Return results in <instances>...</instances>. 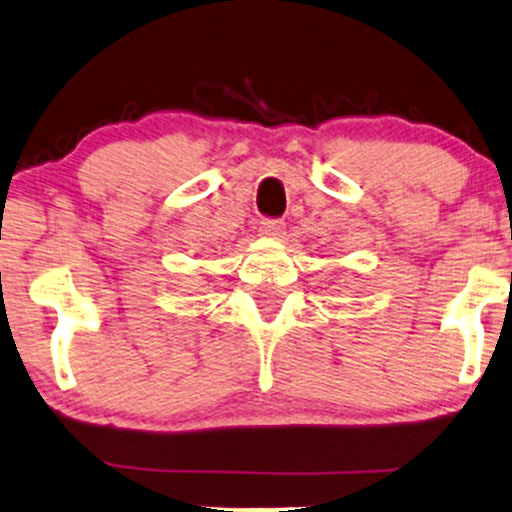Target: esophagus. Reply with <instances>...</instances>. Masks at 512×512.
I'll return each mask as SVG.
<instances>
[{
    "mask_svg": "<svg viewBox=\"0 0 512 512\" xmlns=\"http://www.w3.org/2000/svg\"><path fill=\"white\" fill-rule=\"evenodd\" d=\"M257 231H260V236L264 238H284L286 226L284 221L279 219H262L260 226H257Z\"/></svg>",
    "mask_w": 512,
    "mask_h": 512,
    "instance_id": "obj_1",
    "label": "esophagus"
}]
</instances>
